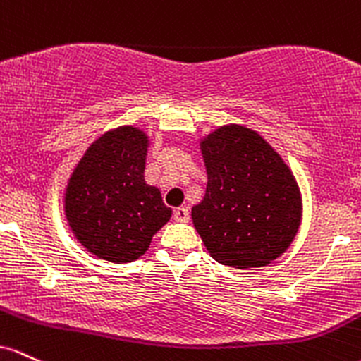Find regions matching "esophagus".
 Wrapping results in <instances>:
<instances>
[{"instance_id":"esophagus-1","label":"esophagus","mask_w":361,"mask_h":361,"mask_svg":"<svg viewBox=\"0 0 361 361\" xmlns=\"http://www.w3.org/2000/svg\"><path fill=\"white\" fill-rule=\"evenodd\" d=\"M173 218H176L177 221H180V224H188V221H189V209L185 208V206H180V208L173 209Z\"/></svg>"}]
</instances>
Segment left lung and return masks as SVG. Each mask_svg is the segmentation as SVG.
Wrapping results in <instances>:
<instances>
[{
  "mask_svg": "<svg viewBox=\"0 0 361 361\" xmlns=\"http://www.w3.org/2000/svg\"><path fill=\"white\" fill-rule=\"evenodd\" d=\"M208 184L192 224L214 261L237 269L261 268L293 242L302 218L295 177L252 129L237 124L201 143Z\"/></svg>",
  "mask_w": 361,
  "mask_h": 361,
  "instance_id": "8db88e82",
  "label": "left lung"
}]
</instances>
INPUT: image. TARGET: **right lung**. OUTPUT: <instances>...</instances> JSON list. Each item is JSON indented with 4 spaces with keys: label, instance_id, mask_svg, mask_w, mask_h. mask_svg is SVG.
<instances>
[{
    "label": "right lung",
    "instance_id": "obj_1",
    "mask_svg": "<svg viewBox=\"0 0 361 361\" xmlns=\"http://www.w3.org/2000/svg\"><path fill=\"white\" fill-rule=\"evenodd\" d=\"M148 136L133 126L105 133L73 170L64 212L85 249L111 262H131L172 216L160 189L145 182Z\"/></svg>",
    "mask_w": 361,
    "mask_h": 361
}]
</instances>
